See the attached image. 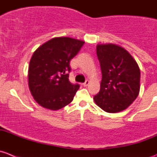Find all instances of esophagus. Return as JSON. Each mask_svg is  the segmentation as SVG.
I'll return each mask as SVG.
<instances>
[{
  "label": "esophagus",
  "instance_id": "34e87169",
  "mask_svg": "<svg viewBox=\"0 0 157 157\" xmlns=\"http://www.w3.org/2000/svg\"><path fill=\"white\" fill-rule=\"evenodd\" d=\"M89 84H90V81H89L88 80H86V81H85V83H83V86H85V87H86V86H87Z\"/></svg>",
  "mask_w": 157,
  "mask_h": 157
}]
</instances>
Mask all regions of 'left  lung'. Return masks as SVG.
<instances>
[{"label": "left lung", "mask_w": 157, "mask_h": 157, "mask_svg": "<svg viewBox=\"0 0 157 157\" xmlns=\"http://www.w3.org/2000/svg\"><path fill=\"white\" fill-rule=\"evenodd\" d=\"M96 54L102 81L94 102L102 110L116 113L131 105L140 92V71L131 54L115 44H98Z\"/></svg>", "instance_id": "left-lung-1"}]
</instances>
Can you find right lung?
I'll return each instance as SVG.
<instances>
[{
	"label": "right lung",
	"mask_w": 157,
	"mask_h": 157,
	"mask_svg": "<svg viewBox=\"0 0 157 157\" xmlns=\"http://www.w3.org/2000/svg\"><path fill=\"white\" fill-rule=\"evenodd\" d=\"M84 44L70 37H55L36 49L28 70L29 88L36 102L58 110L72 102L80 88L69 81L70 61Z\"/></svg>",
	"instance_id": "add662e5"
}]
</instances>
